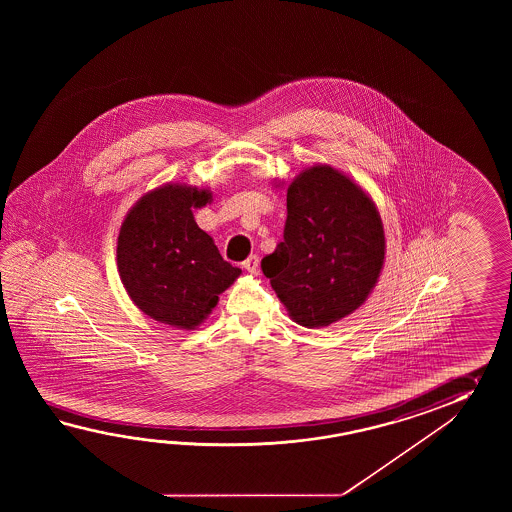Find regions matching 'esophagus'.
Listing matches in <instances>:
<instances>
[{
  "label": "esophagus",
  "mask_w": 512,
  "mask_h": 512,
  "mask_svg": "<svg viewBox=\"0 0 512 512\" xmlns=\"http://www.w3.org/2000/svg\"><path fill=\"white\" fill-rule=\"evenodd\" d=\"M258 256L256 254H251L247 260L243 261V267H245V271L251 272V274H254V272L258 271Z\"/></svg>",
  "instance_id": "obj_1"
}]
</instances>
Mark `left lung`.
Returning <instances> with one entry per match:
<instances>
[{
	"label": "left lung",
	"instance_id": "1",
	"mask_svg": "<svg viewBox=\"0 0 512 512\" xmlns=\"http://www.w3.org/2000/svg\"><path fill=\"white\" fill-rule=\"evenodd\" d=\"M382 261L384 230L370 197L331 166H313L287 190L283 240L261 271L294 322L324 327L364 304Z\"/></svg>",
	"mask_w": 512,
	"mask_h": 512
}]
</instances>
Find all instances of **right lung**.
<instances>
[{"label":"right lung","mask_w":512,"mask_h":512,"mask_svg":"<svg viewBox=\"0 0 512 512\" xmlns=\"http://www.w3.org/2000/svg\"><path fill=\"white\" fill-rule=\"evenodd\" d=\"M208 199L205 190L163 186L142 197L120 227V280L137 307L163 324L199 326L240 276L197 227L192 207Z\"/></svg>","instance_id":"1"}]
</instances>
